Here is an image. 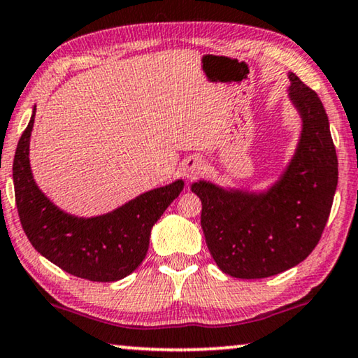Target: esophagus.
Segmentation results:
<instances>
[{"mask_svg": "<svg viewBox=\"0 0 358 358\" xmlns=\"http://www.w3.org/2000/svg\"><path fill=\"white\" fill-rule=\"evenodd\" d=\"M201 171H203V162H201L200 158H189L187 162H185L184 174L187 176V178H196V176L201 174Z\"/></svg>", "mask_w": 358, "mask_h": 358, "instance_id": "obj_1", "label": "esophagus"}]
</instances>
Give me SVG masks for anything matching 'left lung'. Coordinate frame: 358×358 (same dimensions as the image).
Returning <instances> with one entry per match:
<instances>
[{"instance_id":"1","label":"left lung","mask_w":358,"mask_h":358,"mask_svg":"<svg viewBox=\"0 0 358 358\" xmlns=\"http://www.w3.org/2000/svg\"><path fill=\"white\" fill-rule=\"evenodd\" d=\"M289 96L302 136L286 173L266 194L224 190L200 180L201 229L221 271L262 279L303 262L321 239L338 187V155L323 103L294 72Z\"/></svg>"}]
</instances>
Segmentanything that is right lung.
Listing matches in <instances>:
<instances>
[{
	"label": "right lung",
	"instance_id": "right-lung-1",
	"mask_svg": "<svg viewBox=\"0 0 358 358\" xmlns=\"http://www.w3.org/2000/svg\"><path fill=\"white\" fill-rule=\"evenodd\" d=\"M35 110L15 148L14 194L20 224L35 250L72 276L113 282L131 274L147 255L150 232L184 189L182 180L145 192L117 210L77 217L46 199L32 178L29 142Z\"/></svg>",
	"mask_w": 358,
	"mask_h": 358
}]
</instances>
